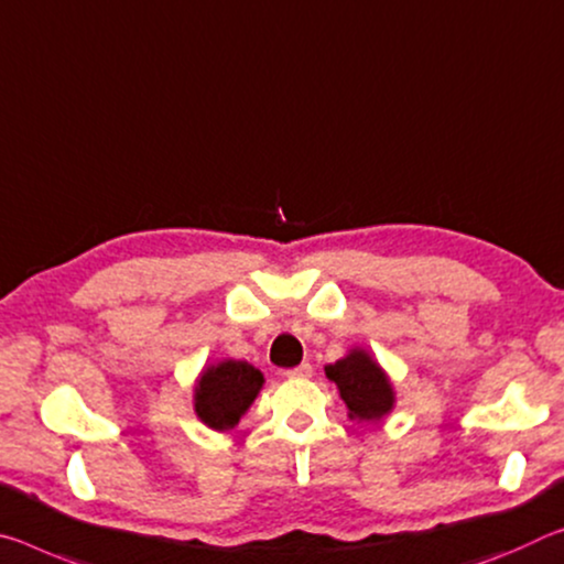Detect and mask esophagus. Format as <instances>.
<instances>
[{
  "instance_id": "34e87169",
  "label": "esophagus",
  "mask_w": 564,
  "mask_h": 564,
  "mask_svg": "<svg viewBox=\"0 0 564 564\" xmlns=\"http://www.w3.org/2000/svg\"><path fill=\"white\" fill-rule=\"evenodd\" d=\"M285 377H289V379H311V377H314V366H311L308 361H303V364L293 366V369L285 371Z\"/></svg>"
}]
</instances>
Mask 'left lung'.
I'll list each match as a JSON object with an SVG mask.
<instances>
[{"label": "left lung", "instance_id": "1", "mask_svg": "<svg viewBox=\"0 0 564 564\" xmlns=\"http://www.w3.org/2000/svg\"><path fill=\"white\" fill-rule=\"evenodd\" d=\"M326 377L341 391L351 419L379 422L394 406V389H391L387 373L359 348H354L346 359L326 366Z\"/></svg>", "mask_w": 564, "mask_h": 564}]
</instances>
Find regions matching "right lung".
<instances>
[{"mask_svg": "<svg viewBox=\"0 0 564 564\" xmlns=\"http://www.w3.org/2000/svg\"><path fill=\"white\" fill-rule=\"evenodd\" d=\"M263 387V373L246 361L208 366L195 387V414L210 429H234Z\"/></svg>", "mask_w": 564, "mask_h": 564, "instance_id": "obj_1", "label": "right lung"}]
</instances>
